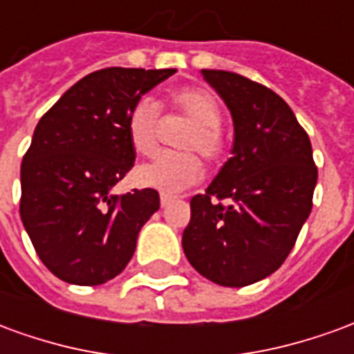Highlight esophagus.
<instances>
[{
  "instance_id": "esophagus-1",
  "label": "esophagus",
  "mask_w": 354,
  "mask_h": 354,
  "mask_svg": "<svg viewBox=\"0 0 354 354\" xmlns=\"http://www.w3.org/2000/svg\"><path fill=\"white\" fill-rule=\"evenodd\" d=\"M172 201H174L172 195H169V193H161V207H167V205H170Z\"/></svg>"
}]
</instances>
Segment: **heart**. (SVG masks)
<instances>
[{
	"label": "heart",
	"mask_w": 354,
	"mask_h": 354,
	"mask_svg": "<svg viewBox=\"0 0 354 354\" xmlns=\"http://www.w3.org/2000/svg\"><path fill=\"white\" fill-rule=\"evenodd\" d=\"M169 108L184 113L193 121V127L180 140V147L187 151H167L136 169L134 178L144 187H153L165 193L184 192L199 182L205 167L195 153L210 165L222 161L227 149V138L220 119V104L214 94L203 87L178 88L169 96ZM161 108L151 98H138L132 104L127 117V132L132 149L138 155H151L159 140Z\"/></svg>",
	"instance_id": "1"
}]
</instances>
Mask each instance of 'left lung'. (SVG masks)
<instances>
[{"label":"left lung","instance_id":"1","mask_svg":"<svg viewBox=\"0 0 354 354\" xmlns=\"http://www.w3.org/2000/svg\"><path fill=\"white\" fill-rule=\"evenodd\" d=\"M201 73L230 108L235 144L214 182L189 203L182 246L195 271L239 288L288 258L311 214L317 165L307 132L279 94L239 73Z\"/></svg>","mask_w":354,"mask_h":354}]
</instances>
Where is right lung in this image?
I'll list each match as a JSON object with an SVG mask.
<instances>
[{
    "label": "right lung",
    "mask_w": 354,
    "mask_h": 354,
    "mask_svg": "<svg viewBox=\"0 0 354 354\" xmlns=\"http://www.w3.org/2000/svg\"><path fill=\"white\" fill-rule=\"evenodd\" d=\"M176 70L104 68L80 80L39 119L20 165V218L39 260L60 281L96 286L131 261L159 210L146 187L113 195L134 167L132 104Z\"/></svg>",
    "instance_id": "obj_1"
}]
</instances>
